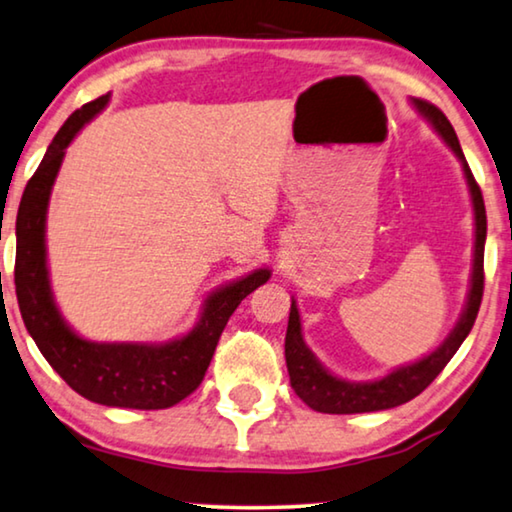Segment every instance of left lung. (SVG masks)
I'll return each mask as SVG.
<instances>
[{"mask_svg": "<svg viewBox=\"0 0 512 512\" xmlns=\"http://www.w3.org/2000/svg\"><path fill=\"white\" fill-rule=\"evenodd\" d=\"M414 108L430 121L453 154L460 158L464 177H467V186L471 193V202H474V218H476V243H474V271H471V287L467 296V305L460 322L455 324L451 335L434 349L432 354L416 363L402 365V368L393 370L391 375L375 379V381H345L340 377L331 375L322 363L317 361L315 354L305 347L303 333H301V319L299 308L292 301V310H289V324L285 335V358H287V372L289 381H292L294 393L308 404L310 409L322 411V414H365V411H381L393 409L398 404L414 400L418 393H423L427 386L432 384L446 363L455 356L457 349L467 338L471 326H474L478 317L480 301H483V259H485V236H487V216H485V202L483 193H480L478 183L471 174L467 158L462 154L460 142L453 131L451 121L441 112L437 105L414 98Z\"/></svg>", "mask_w": 512, "mask_h": 512, "instance_id": "8db88e82", "label": "left lung"}]
</instances>
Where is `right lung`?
<instances>
[{
    "label": "right lung",
    "instance_id": "obj_1",
    "mask_svg": "<svg viewBox=\"0 0 512 512\" xmlns=\"http://www.w3.org/2000/svg\"><path fill=\"white\" fill-rule=\"evenodd\" d=\"M108 101L110 96H101L75 110L50 142L34 177L27 181L15 223V294L36 347L75 393L105 407L167 409L202 384L227 319L250 292L271 278V271L257 269L216 289L204 301L195 329L163 345L91 342L64 322L52 296L45 262V216L66 147Z\"/></svg>",
    "mask_w": 512,
    "mask_h": 512
}]
</instances>
